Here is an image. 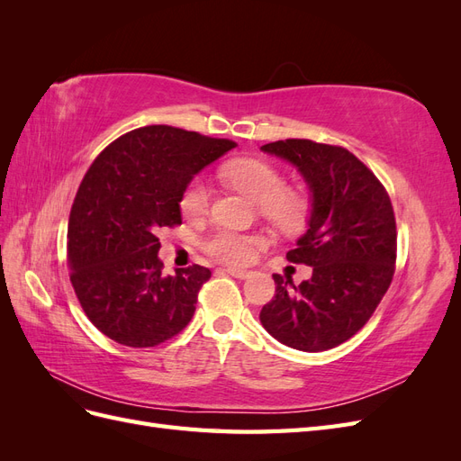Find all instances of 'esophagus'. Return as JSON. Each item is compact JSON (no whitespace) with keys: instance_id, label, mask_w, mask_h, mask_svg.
Wrapping results in <instances>:
<instances>
[{"instance_id":"34e87169","label":"esophagus","mask_w":461,"mask_h":461,"mask_svg":"<svg viewBox=\"0 0 461 461\" xmlns=\"http://www.w3.org/2000/svg\"><path fill=\"white\" fill-rule=\"evenodd\" d=\"M229 275L236 276V278H248L249 276V271H244V269H234V267H227L225 269Z\"/></svg>"}]
</instances>
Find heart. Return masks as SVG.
<instances>
[{
	"label": "heart",
	"mask_w": 461,
	"mask_h": 461,
	"mask_svg": "<svg viewBox=\"0 0 461 461\" xmlns=\"http://www.w3.org/2000/svg\"><path fill=\"white\" fill-rule=\"evenodd\" d=\"M221 176L234 188L259 203V212L283 230L298 229L308 212L303 194L285 188L281 171L261 159H236L221 169ZM209 205V186L203 178H194L186 186L180 207L186 217H200ZM263 240L254 234L219 229L203 242L205 252L219 261L240 265L254 258V249Z\"/></svg>",
	"instance_id": "1"
}]
</instances>
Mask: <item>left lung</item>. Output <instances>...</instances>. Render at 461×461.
Returning <instances> with one entry per match:
<instances>
[{"instance_id": "1", "label": "left lung", "mask_w": 461, "mask_h": 461, "mask_svg": "<svg viewBox=\"0 0 461 461\" xmlns=\"http://www.w3.org/2000/svg\"><path fill=\"white\" fill-rule=\"evenodd\" d=\"M263 153L288 161L310 188L305 232L286 259L313 267L298 286L275 278L263 329L302 352H325L352 339L379 305L394 275L396 221L376 176L354 153L312 140H278Z\"/></svg>"}]
</instances>
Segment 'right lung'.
I'll return each instance as SVG.
<instances>
[{"instance_id": "1", "label": "right lung", "mask_w": 461, "mask_h": 461, "mask_svg": "<svg viewBox=\"0 0 461 461\" xmlns=\"http://www.w3.org/2000/svg\"><path fill=\"white\" fill-rule=\"evenodd\" d=\"M236 142L153 124L109 144L90 165L68 217L71 283L105 337L149 348L183 330L212 276L202 265L163 275V227L183 222L180 198Z\"/></svg>"}]
</instances>
